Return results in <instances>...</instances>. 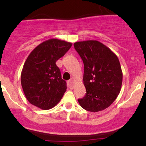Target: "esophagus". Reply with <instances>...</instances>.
Wrapping results in <instances>:
<instances>
[{
    "instance_id": "esophagus-1",
    "label": "esophagus",
    "mask_w": 146,
    "mask_h": 146,
    "mask_svg": "<svg viewBox=\"0 0 146 146\" xmlns=\"http://www.w3.org/2000/svg\"><path fill=\"white\" fill-rule=\"evenodd\" d=\"M73 84H74V80H73V79H71V80L67 82L68 86L70 87V88H72L73 86Z\"/></svg>"
}]
</instances>
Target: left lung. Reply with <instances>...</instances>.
I'll list each match as a JSON object with an SVG mask.
<instances>
[{"instance_id": "obj_1", "label": "left lung", "mask_w": 146, "mask_h": 146, "mask_svg": "<svg viewBox=\"0 0 146 146\" xmlns=\"http://www.w3.org/2000/svg\"><path fill=\"white\" fill-rule=\"evenodd\" d=\"M74 47L84 66L83 82L86 93L79 99V104L88 111H102L113 103L121 90L123 73L119 60L98 40L76 42Z\"/></svg>"}]
</instances>
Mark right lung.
<instances>
[{
	"instance_id": "add662e5",
	"label": "right lung",
	"mask_w": 146,
	"mask_h": 146,
	"mask_svg": "<svg viewBox=\"0 0 146 146\" xmlns=\"http://www.w3.org/2000/svg\"><path fill=\"white\" fill-rule=\"evenodd\" d=\"M72 43L52 38L30 53L21 73V85L30 104L48 110L58 104L66 90L56 61L71 47Z\"/></svg>"
}]
</instances>
